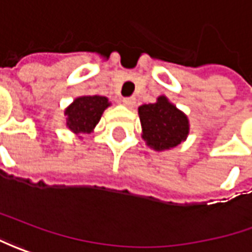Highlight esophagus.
Masks as SVG:
<instances>
[{
  "instance_id": "1",
  "label": "esophagus",
  "mask_w": 252,
  "mask_h": 252,
  "mask_svg": "<svg viewBox=\"0 0 252 252\" xmlns=\"http://www.w3.org/2000/svg\"><path fill=\"white\" fill-rule=\"evenodd\" d=\"M123 104L126 106V107H134L135 106V97H126V99H123Z\"/></svg>"
}]
</instances>
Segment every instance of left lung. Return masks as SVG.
Listing matches in <instances>:
<instances>
[{
    "label": "left lung",
    "mask_w": 252,
    "mask_h": 252,
    "mask_svg": "<svg viewBox=\"0 0 252 252\" xmlns=\"http://www.w3.org/2000/svg\"><path fill=\"white\" fill-rule=\"evenodd\" d=\"M138 114L142 126V139L156 152L177 148L189 134V121L186 113L163 94L156 99V103L139 106Z\"/></svg>",
    "instance_id": "left-lung-1"
}]
</instances>
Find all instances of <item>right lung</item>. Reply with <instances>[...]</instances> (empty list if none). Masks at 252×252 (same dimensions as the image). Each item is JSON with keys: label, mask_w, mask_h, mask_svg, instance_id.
<instances>
[{"label": "right lung", "mask_w": 252, "mask_h": 252, "mask_svg": "<svg viewBox=\"0 0 252 252\" xmlns=\"http://www.w3.org/2000/svg\"><path fill=\"white\" fill-rule=\"evenodd\" d=\"M111 106L106 96H79L64 111L66 128L82 138V135L93 132L99 124L104 110Z\"/></svg>", "instance_id": "right-lung-1"}]
</instances>
